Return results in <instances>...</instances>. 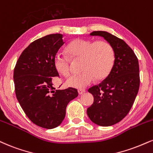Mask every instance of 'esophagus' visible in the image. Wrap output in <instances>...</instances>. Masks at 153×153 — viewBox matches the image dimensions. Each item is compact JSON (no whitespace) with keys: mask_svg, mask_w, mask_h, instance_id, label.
I'll return each mask as SVG.
<instances>
[{"mask_svg":"<svg viewBox=\"0 0 153 153\" xmlns=\"http://www.w3.org/2000/svg\"><path fill=\"white\" fill-rule=\"evenodd\" d=\"M78 94L79 95H82V94H83L85 92V90H84V89H79L78 91Z\"/></svg>","mask_w":153,"mask_h":153,"instance_id":"34e87169","label":"esophagus"}]
</instances>
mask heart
<instances>
[{
	"mask_svg": "<svg viewBox=\"0 0 153 153\" xmlns=\"http://www.w3.org/2000/svg\"><path fill=\"white\" fill-rule=\"evenodd\" d=\"M66 52L74 60L82 59L81 70L79 74L72 75L67 79L69 87L82 89L94 81L102 80L111 71L115 60V53L112 45L105 40H91L77 38L66 47ZM56 71L63 76H68L71 71V61L68 57L61 54L54 58Z\"/></svg>",
	"mask_w": 153,
	"mask_h": 153,
	"instance_id": "obj_1",
	"label": "heart"
}]
</instances>
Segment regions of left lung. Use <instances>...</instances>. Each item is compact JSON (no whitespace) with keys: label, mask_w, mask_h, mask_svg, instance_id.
<instances>
[{"label":"left lung","mask_w":153,"mask_h":153,"mask_svg":"<svg viewBox=\"0 0 153 153\" xmlns=\"http://www.w3.org/2000/svg\"><path fill=\"white\" fill-rule=\"evenodd\" d=\"M90 35L104 38L115 53L113 68L108 77L88 89L94 97V102L87 109L88 117L95 124L110 126L122 120L134 103L140 87L138 60L120 38L106 31H93Z\"/></svg>","instance_id":"left-lung-1"}]
</instances>
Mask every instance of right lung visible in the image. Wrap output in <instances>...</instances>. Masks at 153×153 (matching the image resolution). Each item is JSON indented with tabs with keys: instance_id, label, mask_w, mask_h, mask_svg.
<instances>
[{
	"instance_id": "add662e5",
	"label": "right lung",
	"mask_w": 153,
	"mask_h": 153,
	"mask_svg": "<svg viewBox=\"0 0 153 153\" xmlns=\"http://www.w3.org/2000/svg\"><path fill=\"white\" fill-rule=\"evenodd\" d=\"M64 44L62 34L48 35L31 43L23 51L14 68L17 100L36 126L53 129L61 124L66 107L78 95L77 89L56 90L52 77H58L54 58Z\"/></svg>"
}]
</instances>
